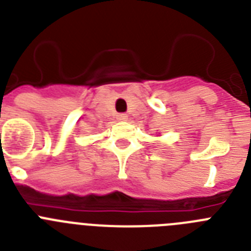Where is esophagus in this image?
<instances>
[{
	"mask_svg": "<svg viewBox=\"0 0 251 251\" xmlns=\"http://www.w3.org/2000/svg\"><path fill=\"white\" fill-rule=\"evenodd\" d=\"M128 115L124 114V113H119V114H117V119L118 121H127Z\"/></svg>",
	"mask_w": 251,
	"mask_h": 251,
	"instance_id": "obj_1",
	"label": "esophagus"
}]
</instances>
